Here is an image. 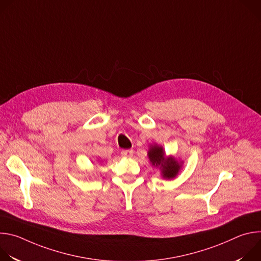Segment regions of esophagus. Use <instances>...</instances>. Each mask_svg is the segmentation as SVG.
<instances>
[{
  "mask_svg": "<svg viewBox=\"0 0 261 261\" xmlns=\"http://www.w3.org/2000/svg\"><path fill=\"white\" fill-rule=\"evenodd\" d=\"M121 155H122L123 157L130 158V157L133 156V151H132V150H123V151L121 152Z\"/></svg>",
  "mask_w": 261,
  "mask_h": 261,
  "instance_id": "1",
  "label": "esophagus"
}]
</instances>
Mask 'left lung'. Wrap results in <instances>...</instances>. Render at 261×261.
<instances>
[{"label":"left lung","mask_w":261,"mask_h":261,"mask_svg":"<svg viewBox=\"0 0 261 261\" xmlns=\"http://www.w3.org/2000/svg\"><path fill=\"white\" fill-rule=\"evenodd\" d=\"M148 159L152 165L158 167L161 170V175L166 179L174 178L181 168V163L174 157H166L163 147L158 144H151L150 150L147 152Z\"/></svg>","instance_id":"8db88e82"}]
</instances>
